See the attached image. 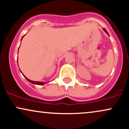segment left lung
<instances>
[{
	"mask_svg": "<svg viewBox=\"0 0 129 129\" xmlns=\"http://www.w3.org/2000/svg\"><path fill=\"white\" fill-rule=\"evenodd\" d=\"M103 29H104V31H105V32H106V33H107V35H109V33H108V32L107 31H106V29H105V28H103Z\"/></svg>",
	"mask_w": 129,
	"mask_h": 129,
	"instance_id": "8db88e82",
	"label": "left lung"
}]
</instances>
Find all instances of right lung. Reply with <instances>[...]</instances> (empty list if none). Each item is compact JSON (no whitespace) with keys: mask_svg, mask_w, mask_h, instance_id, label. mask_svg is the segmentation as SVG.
I'll use <instances>...</instances> for the list:
<instances>
[{"mask_svg":"<svg viewBox=\"0 0 129 129\" xmlns=\"http://www.w3.org/2000/svg\"><path fill=\"white\" fill-rule=\"evenodd\" d=\"M25 36V35H24ZM22 36V39H21V41H22V38H23V36ZM18 51H19V50H18ZM20 72H21V71H20ZM21 73H22V72H21ZM22 75H23V76L25 77V79L27 80L28 81H29V82H31V83H32V84H36V85H44V84H46V82H39V81H31V80H30V79H28L27 78H26V76H25L24 75H23V74L22 73Z\"/></svg>","mask_w":129,"mask_h":129,"instance_id":"1","label":"right lung"}]
</instances>
